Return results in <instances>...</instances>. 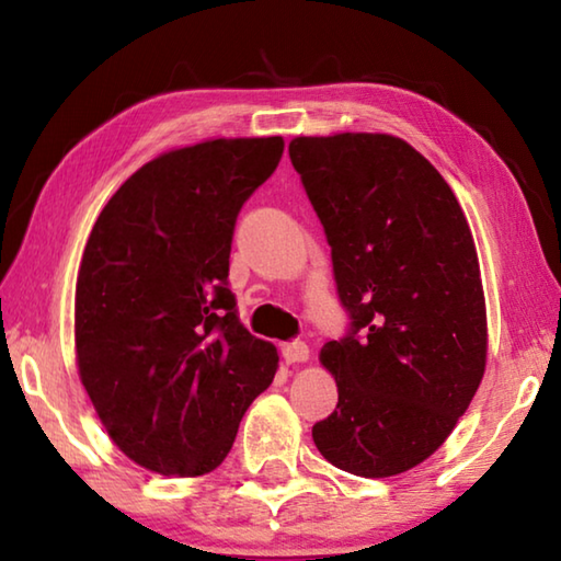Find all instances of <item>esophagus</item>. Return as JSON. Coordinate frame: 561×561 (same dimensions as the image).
Returning a JSON list of instances; mask_svg holds the SVG:
<instances>
[{
    "label": "esophagus",
    "instance_id": "34e87169",
    "mask_svg": "<svg viewBox=\"0 0 561 561\" xmlns=\"http://www.w3.org/2000/svg\"><path fill=\"white\" fill-rule=\"evenodd\" d=\"M282 356L287 364H301L309 358V346L304 341H287V344H282Z\"/></svg>",
    "mask_w": 561,
    "mask_h": 561
}]
</instances>
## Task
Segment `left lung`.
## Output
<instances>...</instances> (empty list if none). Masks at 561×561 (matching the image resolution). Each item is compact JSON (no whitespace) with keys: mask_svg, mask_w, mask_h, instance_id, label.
I'll use <instances>...</instances> for the list:
<instances>
[{"mask_svg":"<svg viewBox=\"0 0 561 561\" xmlns=\"http://www.w3.org/2000/svg\"><path fill=\"white\" fill-rule=\"evenodd\" d=\"M289 158L324 225L351 319L321 348L339 403L311 438L341 470L391 478L440 448L485 374L470 225L443 175L401 138L299 136Z\"/></svg>","mask_w":561,"mask_h":561,"instance_id":"obj_1","label":"left lung"}]
</instances>
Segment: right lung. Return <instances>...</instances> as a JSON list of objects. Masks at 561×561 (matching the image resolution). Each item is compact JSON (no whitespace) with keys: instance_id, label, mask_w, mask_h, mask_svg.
Here are the masks:
<instances>
[{"instance_id":"add662e5","label":"right lung","mask_w":561,"mask_h":561,"mask_svg":"<svg viewBox=\"0 0 561 561\" xmlns=\"http://www.w3.org/2000/svg\"><path fill=\"white\" fill-rule=\"evenodd\" d=\"M282 153L279 136L170 150L93 225L76 279L79 376L111 440L148 470H215L277 374V348L240 324L227 274L237 215Z\"/></svg>"}]
</instances>
